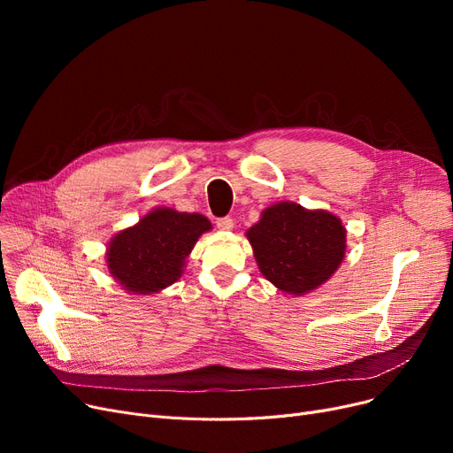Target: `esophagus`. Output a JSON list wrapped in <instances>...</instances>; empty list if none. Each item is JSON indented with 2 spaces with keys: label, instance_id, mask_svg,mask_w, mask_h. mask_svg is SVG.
<instances>
[{
  "label": "esophagus",
  "instance_id": "obj_1",
  "mask_svg": "<svg viewBox=\"0 0 453 453\" xmlns=\"http://www.w3.org/2000/svg\"><path fill=\"white\" fill-rule=\"evenodd\" d=\"M217 227L220 229V231H231L233 229V220L231 219H219L217 220Z\"/></svg>",
  "mask_w": 453,
  "mask_h": 453
}]
</instances>
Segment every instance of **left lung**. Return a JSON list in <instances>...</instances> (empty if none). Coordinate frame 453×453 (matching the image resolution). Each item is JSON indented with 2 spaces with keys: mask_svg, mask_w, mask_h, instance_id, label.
Segmentation results:
<instances>
[{
  "mask_svg": "<svg viewBox=\"0 0 453 453\" xmlns=\"http://www.w3.org/2000/svg\"><path fill=\"white\" fill-rule=\"evenodd\" d=\"M257 266L277 290L294 297L319 288L343 263L347 229L326 209L277 202L246 231Z\"/></svg>",
  "mask_w": 453,
  "mask_h": 453,
  "instance_id": "left-lung-1",
  "label": "left lung"
}]
</instances>
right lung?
Returning a JSON list of instances; mask_svg holds the SVG:
<instances>
[{"label":"right lung","instance_id":"obj_1","mask_svg":"<svg viewBox=\"0 0 453 453\" xmlns=\"http://www.w3.org/2000/svg\"><path fill=\"white\" fill-rule=\"evenodd\" d=\"M211 227L200 212L156 207L135 226L111 236L108 272L132 296L157 294L181 277L187 257Z\"/></svg>","mask_w":453,"mask_h":453}]
</instances>
